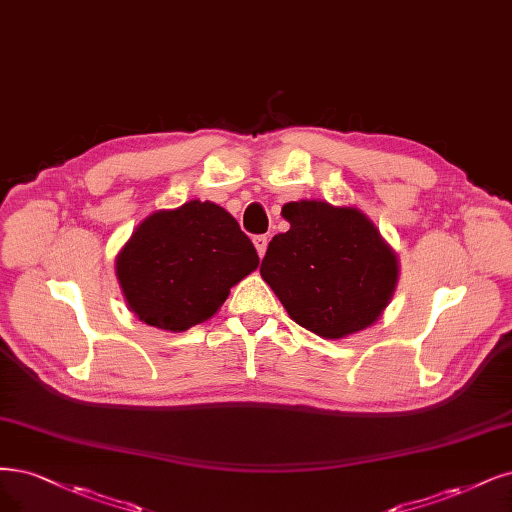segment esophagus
Here are the masks:
<instances>
[{"label":"esophagus","instance_id":"esophagus-1","mask_svg":"<svg viewBox=\"0 0 512 512\" xmlns=\"http://www.w3.org/2000/svg\"><path fill=\"white\" fill-rule=\"evenodd\" d=\"M254 245H256V252H258V256L262 258L264 256V252H267V245H269V239L264 237V235H258V237H254Z\"/></svg>","mask_w":512,"mask_h":512}]
</instances>
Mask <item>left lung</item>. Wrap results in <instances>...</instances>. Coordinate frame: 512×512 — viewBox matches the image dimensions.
Returning a JSON list of instances; mask_svg holds the SVG:
<instances>
[{
    "label": "left lung",
    "mask_w": 512,
    "mask_h": 512,
    "mask_svg": "<svg viewBox=\"0 0 512 512\" xmlns=\"http://www.w3.org/2000/svg\"><path fill=\"white\" fill-rule=\"evenodd\" d=\"M286 233L269 243L260 275L292 320L322 339L373 326L398 286V256L358 207L286 203Z\"/></svg>",
    "instance_id": "obj_1"
}]
</instances>
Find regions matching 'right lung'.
<instances>
[{
  "mask_svg": "<svg viewBox=\"0 0 512 512\" xmlns=\"http://www.w3.org/2000/svg\"><path fill=\"white\" fill-rule=\"evenodd\" d=\"M258 262L237 220L224 207L195 199L139 222L116 256V277L139 320L184 332L214 317Z\"/></svg>",
  "mask_w": 512,
  "mask_h": 512,
  "instance_id": "add662e5",
  "label": "right lung"
}]
</instances>
